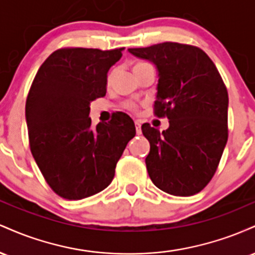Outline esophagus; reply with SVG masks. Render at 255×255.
Instances as JSON below:
<instances>
[{
	"mask_svg": "<svg viewBox=\"0 0 255 255\" xmlns=\"http://www.w3.org/2000/svg\"><path fill=\"white\" fill-rule=\"evenodd\" d=\"M134 124H135L136 134H141V124H140V121H135Z\"/></svg>",
	"mask_w": 255,
	"mask_h": 255,
	"instance_id": "obj_1",
	"label": "esophagus"
}]
</instances>
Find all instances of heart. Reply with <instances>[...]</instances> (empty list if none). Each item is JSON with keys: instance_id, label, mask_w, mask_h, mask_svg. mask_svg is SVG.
Returning a JSON list of instances; mask_svg holds the SVG:
<instances>
[{"instance_id": "1", "label": "heart", "mask_w": 255, "mask_h": 255, "mask_svg": "<svg viewBox=\"0 0 255 255\" xmlns=\"http://www.w3.org/2000/svg\"><path fill=\"white\" fill-rule=\"evenodd\" d=\"M139 64H142V63H137L136 66H139ZM126 108H128V109H130V110H134L135 109V105H134L133 103H126Z\"/></svg>"}]
</instances>
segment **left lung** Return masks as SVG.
Masks as SVG:
<instances>
[{"mask_svg": "<svg viewBox=\"0 0 255 255\" xmlns=\"http://www.w3.org/2000/svg\"><path fill=\"white\" fill-rule=\"evenodd\" d=\"M128 51L156 66L154 114L169 120L162 133L141 126L150 141L145 159L150 178L169 194H197L211 181L227 145V87L211 58L197 46L165 42Z\"/></svg>", "mask_w": 255, "mask_h": 255, "instance_id": "8db88e82", "label": "left lung"}]
</instances>
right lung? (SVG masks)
<instances>
[{
    "mask_svg": "<svg viewBox=\"0 0 255 255\" xmlns=\"http://www.w3.org/2000/svg\"><path fill=\"white\" fill-rule=\"evenodd\" d=\"M125 48L58 49L38 69L26 101L32 156L56 194L80 200L107 188L135 126L115 113L91 127L90 104L107 93L108 72Z\"/></svg>",
    "mask_w": 255,
    "mask_h": 255,
    "instance_id": "obj_1",
    "label": "right lung"
}]
</instances>
